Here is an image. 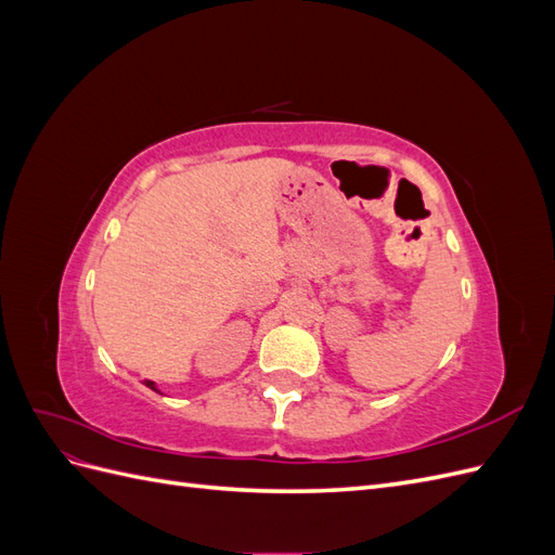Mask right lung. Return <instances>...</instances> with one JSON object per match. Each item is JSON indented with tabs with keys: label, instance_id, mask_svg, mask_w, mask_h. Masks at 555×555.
<instances>
[{
	"label": "right lung",
	"instance_id": "add662e5",
	"mask_svg": "<svg viewBox=\"0 0 555 555\" xmlns=\"http://www.w3.org/2000/svg\"><path fill=\"white\" fill-rule=\"evenodd\" d=\"M145 386H150V389H153V391H157V389H155V382H150V379H145ZM157 393H159V391H157Z\"/></svg>",
	"mask_w": 555,
	"mask_h": 555
}]
</instances>
